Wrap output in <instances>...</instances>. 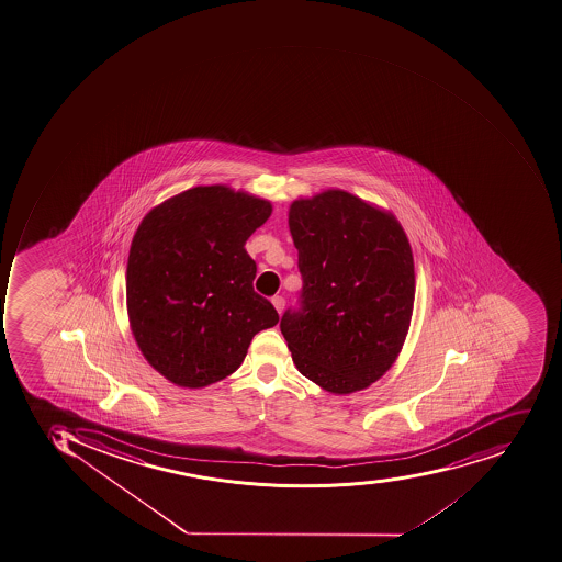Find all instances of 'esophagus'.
<instances>
[{
    "mask_svg": "<svg viewBox=\"0 0 562 562\" xmlns=\"http://www.w3.org/2000/svg\"><path fill=\"white\" fill-rule=\"evenodd\" d=\"M271 303H273L274 308L279 314H282L283 308H285V300L282 296H273L271 297Z\"/></svg>",
    "mask_w": 562,
    "mask_h": 562,
    "instance_id": "obj_1",
    "label": "esophagus"
}]
</instances>
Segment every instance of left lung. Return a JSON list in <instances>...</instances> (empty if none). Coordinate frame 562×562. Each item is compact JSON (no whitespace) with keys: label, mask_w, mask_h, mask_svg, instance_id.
<instances>
[{"label":"left lung","mask_w":562,"mask_h":562,"mask_svg":"<svg viewBox=\"0 0 562 562\" xmlns=\"http://www.w3.org/2000/svg\"><path fill=\"white\" fill-rule=\"evenodd\" d=\"M303 289L280 331L303 376L333 394L368 387L396 361L414 310L405 231L345 191L297 200L289 212Z\"/></svg>","instance_id":"8db88e82"}]
</instances>
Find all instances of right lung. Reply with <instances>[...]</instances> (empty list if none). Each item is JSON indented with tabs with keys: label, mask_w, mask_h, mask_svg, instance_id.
Listing matches in <instances>:
<instances>
[{
	"label": "right lung",
	"mask_w": 562,
	"mask_h": 562,
	"mask_svg": "<svg viewBox=\"0 0 562 562\" xmlns=\"http://www.w3.org/2000/svg\"><path fill=\"white\" fill-rule=\"evenodd\" d=\"M268 201L206 186L148 212L131 244L127 314L154 370L200 389L235 373L248 345L279 323L254 291L256 262L245 241L270 217Z\"/></svg>",
	"instance_id": "1"
}]
</instances>
